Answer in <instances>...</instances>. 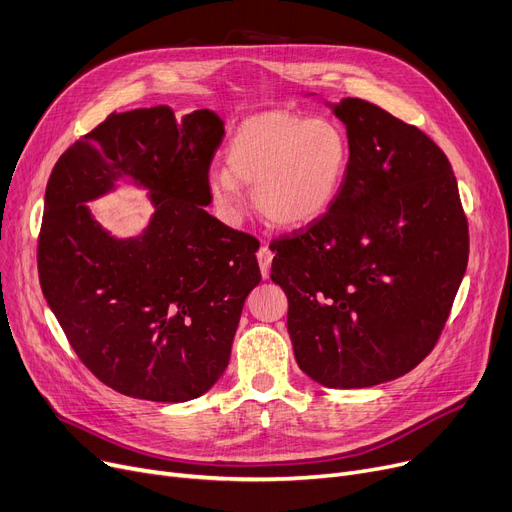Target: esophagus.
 I'll return each mask as SVG.
<instances>
[{
	"instance_id": "1",
	"label": "esophagus",
	"mask_w": 512,
	"mask_h": 512,
	"mask_svg": "<svg viewBox=\"0 0 512 512\" xmlns=\"http://www.w3.org/2000/svg\"><path fill=\"white\" fill-rule=\"evenodd\" d=\"M257 259H259V267H261V276L263 278H270V270H272V259H274V253L270 251V247L263 245L257 253Z\"/></svg>"
}]
</instances>
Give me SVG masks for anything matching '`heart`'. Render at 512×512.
<instances>
[{
  "mask_svg": "<svg viewBox=\"0 0 512 512\" xmlns=\"http://www.w3.org/2000/svg\"><path fill=\"white\" fill-rule=\"evenodd\" d=\"M351 161L344 130L328 118L265 112L242 122L226 147V170H211L207 191L228 220L245 207L240 184L253 188L255 207L280 228H301L338 199Z\"/></svg>",
  "mask_w": 512,
  "mask_h": 512,
  "instance_id": "heart-1",
  "label": "heart"
}]
</instances>
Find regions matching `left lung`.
Instances as JSON below:
<instances>
[{"label":"left lung","mask_w":512,"mask_h":512,"mask_svg":"<svg viewBox=\"0 0 512 512\" xmlns=\"http://www.w3.org/2000/svg\"><path fill=\"white\" fill-rule=\"evenodd\" d=\"M351 161L334 205L270 249L294 357L328 388H367L417 367L467 270L469 226L444 151L380 105H334Z\"/></svg>","instance_id":"left-lung-1"}]
</instances>
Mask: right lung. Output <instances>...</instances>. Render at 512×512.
<instances>
[{
  "mask_svg": "<svg viewBox=\"0 0 512 512\" xmlns=\"http://www.w3.org/2000/svg\"><path fill=\"white\" fill-rule=\"evenodd\" d=\"M222 120L168 105L110 114L70 145L45 188L41 290L78 359L120 394L184 402L222 378L257 240L215 220L207 176ZM122 175L150 188L156 213L137 239L107 235L84 205Z\"/></svg>",
  "mask_w": 512,
  "mask_h": 512,
  "instance_id": "1",
  "label": "right lung"
}]
</instances>
